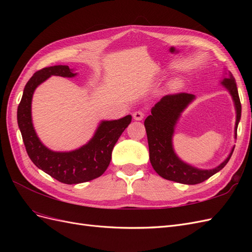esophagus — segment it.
<instances>
[{
    "mask_svg": "<svg viewBox=\"0 0 252 252\" xmlns=\"http://www.w3.org/2000/svg\"><path fill=\"white\" fill-rule=\"evenodd\" d=\"M144 117H145V113H144L142 110H138V111H135V112L133 113V119L136 120V121L143 120Z\"/></svg>",
    "mask_w": 252,
    "mask_h": 252,
    "instance_id": "obj_1",
    "label": "esophagus"
}]
</instances>
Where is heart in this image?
Masks as SVG:
<instances>
[{
    "mask_svg": "<svg viewBox=\"0 0 252 252\" xmlns=\"http://www.w3.org/2000/svg\"><path fill=\"white\" fill-rule=\"evenodd\" d=\"M173 84H174V85H177V84H178V82H174Z\"/></svg>",
    "mask_w": 252,
    "mask_h": 252,
    "instance_id": "obj_1",
    "label": "heart"
}]
</instances>
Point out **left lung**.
<instances>
[{"instance_id": "8db88e82", "label": "left lung", "mask_w": 252, "mask_h": 252, "mask_svg": "<svg viewBox=\"0 0 252 252\" xmlns=\"http://www.w3.org/2000/svg\"><path fill=\"white\" fill-rule=\"evenodd\" d=\"M222 84L229 90L234 101L236 110V129H238L241 119L242 106L238 88H236V83L232 73L229 74L228 79H224ZM193 98V94L186 93L165 95L162 97L161 101L155 105V107L151 109V114L144 122L149 146V158L154 169L158 175H161L162 178L166 180L187 185L199 184V183H202L212 177L213 174H216L220 169H223L230 159L234 149L232 148L229 157L222 164L209 170L194 168V167L182 162L175 156L172 148V134L174 130V125L177 123L181 112L186 108V106Z\"/></svg>"}]
</instances>
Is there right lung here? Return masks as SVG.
Listing matches in <instances>:
<instances>
[{"label": "right lung", "instance_id": "right-lung-1", "mask_svg": "<svg viewBox=\"0 0 252 252\" xmlns=\"http://www.w3.org/2000/svg\"><path fill=\"white\" fill-rule=\"evenodd\" d=\"M73 73L66 65L45 67L29 79L18 107V125L28 157L32 163L64 184H79L94 180L106 171L111 159V152L131 116L116 121H103L93 139L85 146L70 152H55L41 143L32 122V100L34 89L50 75L72 78Z\"/></svg>", "mask_w": 252, "mask_h": 252}]
</instances>
